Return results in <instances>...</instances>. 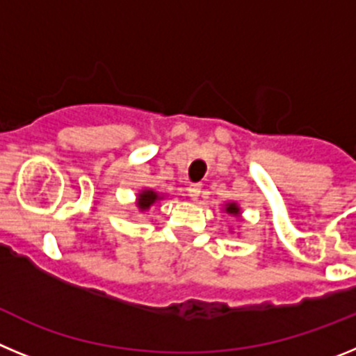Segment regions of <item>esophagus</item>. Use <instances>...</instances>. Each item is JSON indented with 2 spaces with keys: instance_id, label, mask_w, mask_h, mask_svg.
I'll return each mask as SVG.
<instances>
[{
  "instance_id": "esophagus-1",
  "label": "esophagus",
  "mask_w": 356,
  "mask_h": 356,
  "mask_svg": "<svg viewBox=\"0 0 356 356\" xmlns=\"http://www.w3.org/2000/svg\"><path fill=\"white\" fill-rule=\"evenodd\" d=\"M187 191H188V196H191V200L197 201V197H200V194H201V185L200 184L188 185Z\"/></svg>"
}]
</instances>
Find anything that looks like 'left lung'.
Instances as JSON below:
<instances>
[{
  "instance_id": "left-lung-1",
  "label": "left lung",
  "mask_w": 356,
  "mask_h": 356,
  "mask_svg": "<svg viewBox=\"0 0 356 356\" xmlns=\"http://www.w3.org/2000/svg\"><path fill=\"white\" fill-rule=\"evenodd\" d=\"M222 212H226L228 216H234V217H238V219H241V207H238L235 201H228V203L222 207Z\"/></svg>"
}]
</instances>
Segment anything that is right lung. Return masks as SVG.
<instances>
[{
	"mask_svg": "<svg viewBox=\"0 0 356 356\" xmlns=\"http://www.w3.org/2000/svg\"><path fill=\"white\" fill-rule=\"evenodd\" d=\"M163 197H165L163 194L156 193L153 188H143V191L137 194V197H135V205H137V210H139V212H146V210H149L155 203L162 201Z\"/></svg>",
	"mask_w": 356,
	"mask_h": 356,
	"instance_id": "1",
	"label": "right lung"
}]
</instances>
